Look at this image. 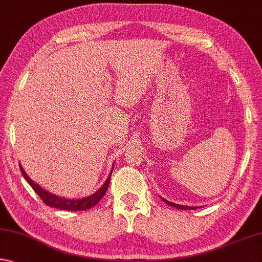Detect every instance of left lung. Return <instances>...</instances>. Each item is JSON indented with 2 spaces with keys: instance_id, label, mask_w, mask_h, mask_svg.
I'll list each match as a JSON object with an SVG mask.
<instances>
[{
  "instance_id": "8db88e82",
  "label": "left lung",
  "mask_w": 262,
  "mask_h": 262,
  "mask_svg": "<svg viewBox=\"0 0 262 262\" xmlns=\"http://www.w3.org/2000/svg\"><path fill=\"white\" fill-rule=\"evenodd\" d=\"M161 199H162V201H163L164 203H167L168 205L176 207V209H181V210H194V209H198V206H186V205H180V204H175V203L169 202V201H167V199H165V198H162V197H161Z\"/></svg>"
}]
</instances>
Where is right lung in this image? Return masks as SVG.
Instances as JSON below:
<instances>
[{"instance_id":"add662e5","label":"right lung","mask_w":262,"mask_h":262,"mask_svg":"<svg viewBox=\"0 0 262 262\" xmlns=\"http://www.w3.org/2000/svg\"><path fill=\"white\" fill-rule=\"evenodd\" d=\"M113 168H114V164H113V167H112L110 176L107 177L105 183L101 185V188L98 191H95L94 193L90 194V196L71 199V198H65L61 196H57V194H53L51 192H49L48 190L41 188V186H39L37 183H35V182L28 176V173L24 171L23 167L19 163V169H20V172H22L23 177L26 178L27 182L30 184L31 188L35 190V192L40 197L41 201H43L48 206L56 207V209L66 210V211H85V210L91 209V207H93L95 204H98V203L101 201V198L105 196L107 189H108L111 175H112V171H113Z\"/></svg>"}]
</instances>
